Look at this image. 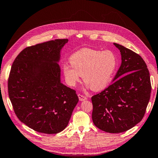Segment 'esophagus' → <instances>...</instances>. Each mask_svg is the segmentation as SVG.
Returning a JSON list of instances; mask_svg holds the SVG:
<instances>
[{
	"label": "esophagus",
	"instance_id": "obj_1",
	"mask_svg": "<svg viewBox=\"0 0 158 158\" xmlns=\"http://www.w3.org/2000/svg\"><path fill=\"white\" fill-rule=\"evenodd\" d=\"M78 98H79V100H80V101L86 100V99H87V98H86L85 96L82 95V94H78Z\"/></svg>",
	"mask_w": 158,
	"mask_h": 158
}]
</instances>
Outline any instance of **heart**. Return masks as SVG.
I'll return each mask as SVG.
<instances>
[{
  "instance_id": "obj_1",
  "label": "heart",
  "mask_w": 158,
  "mask_h": 158,
  "mask_svg": "<svg viewBox=\"0 0 158 158\" xmlns=\"http://www.w3.org/2000/svg\"><path fill=\"white\" fill-rule=\"evenodd\" d=\"M69 61L71 64L63 65L68 85L75 86L82 74L86 87L95 91L103 90L109 85L117 66L116 56L110 50L82 48L73 52Z\"/></svg>"
}]
</instances>
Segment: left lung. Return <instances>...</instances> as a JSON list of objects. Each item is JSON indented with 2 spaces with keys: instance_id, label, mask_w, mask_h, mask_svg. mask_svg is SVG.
I'll list each match as a JSON object with an SVG mask.
<instances>
[{
  "instance_id": "8db88e82",
  "label": "left lung",
  "mask_w": 158,
  "mask_h": 158,
  "mask_svg": "<svg viewBox=\"0 0 158 158\" xmlns=\"http://www.w3.org/2000/svg\"><path fill=\"white\" fill-rule=\"evenodd\" d=\"M120 51L122 64L113 83L91 97L94 124L101 131L120 133L141 121L150 99L149 72L143 58L122 45L114 43Z\"/></svg>"
}]
</instances>
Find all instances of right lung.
I'll return each mask as SVG.
<instances>
[{"instance_id": "add662e5", "label": "right lung", "mask_w": 158, "mask_h": 158, "mask_svg": "<svg viewBox=\"0 0 158 158\" xmlns=\"http://www.w3.org/2000/svg\"><path fill=\"white\" fill-rule=\"evenodd\" d=\"M68 39H56L26 47L14 60L8 92L19 120L44 134L67 127L78 102L76 91L61 82L58 64Z\"/></svg>"}]
</instances>
